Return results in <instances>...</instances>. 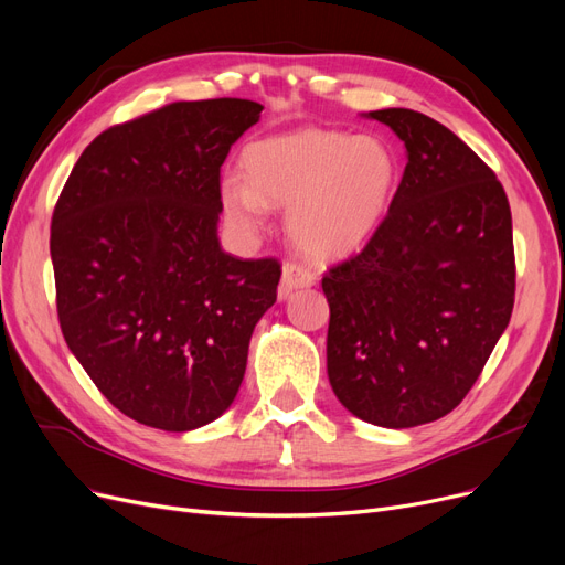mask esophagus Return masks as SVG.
I'll use <instances>...</instances> for the list:
<instances>
[{"label":"esophagus","mask_w":565,"mask_h":565,"mask_svg":"<svg viewBox=\"0 0 565 565\" xmlns=\"http://www.w3.org/2000/svg\"><path fill=\"white\" fill-rule=\"evenodd\" d=\"M313 281H316V275L311 273L309 267L298 265V263H286L284 265V275H281V284H279V298L286 300L292 290L307 288Z\"/></svg>","instance_id":"obj_1"}]
</instances>
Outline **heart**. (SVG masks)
I'll return each mask as SVG.
<instances>
[{
    "label": "heart",
    "instance_id": "obj_1",
    "mask_svg": "<svg viewBox=\"0 0 565 565\" xmlns=\"http://www.w3.org/2000/svg\"><path fill=\"white\" fill-rule=\"evenodd\" d=\"M242 166L244 178L226 173L218 182L228 222L239 233H256L269 205H288V233L321 258L349 254L370 239L399 178V161L385 140L330 129L252 142Z\"/></svg>",
    "mask_w": 565,
    "mask_h": 565
}]
</instances>
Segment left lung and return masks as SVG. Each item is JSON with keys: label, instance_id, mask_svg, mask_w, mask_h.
Listing matches in <instances>:
<instances>
[{"label": "left lung", "instance_id": "left-lung-1", "mask_svg": "<svg viewBox=\"0 0 565 565\" xmlns=\"http://www.w3.org/2000/svg\"><path fill=\"white\" fill-rule=\"evenodd\" d=\"M366 117L404 140L408 161L364 249L323 277L328 376L355 418L406 429L459 406L510 323L512 216L494 170L436 119Z\"/></svg>", "mask_w": 565, "mask_h": 565}]
</instances>
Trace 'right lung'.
<instances>
[{
	"mask_svg": "<svg viewBox=\"0 0 565 565\" xmlns=\"http://www.w3.org/2000/svg\"><path fill=\"white\" fill-rule=\"evenodd\" d=\"M247 99L178 102L110 127L73 166L53 212L57 316L71 353L131 420H216L275 305L281 265L218 244V178L260 119Z\"/></svg>",
	"mask_w": 565,
	"mask_h": 565,
	"instance_id": "1",
	"label": "right lung"
}]
</instances>
